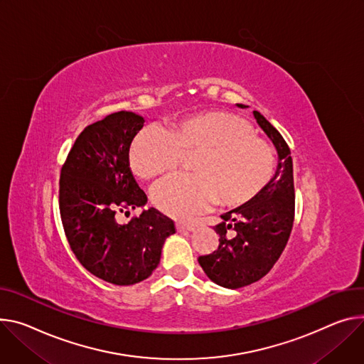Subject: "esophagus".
Returning <instances> with one entry per match:
<instances>
[{
  "instance_id": "1",
  "label": "esophagus",
  "mask_w": 364,
  "mask_h": 364,
  "mask_svg": "<svg viewBox=\"0 0 364 364\" xmlns=\"http://www.w3.org/2000/svg\"><path fill=\"white\" fill-rule=\"evenodd\" d=\"M177 230H188V232H193V230L196 229V225L194 223H186V222H177Z\"/></svg>"
}]
</instances>
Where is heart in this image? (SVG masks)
Instances as JSON below:
<instances>
[{"mask_svg":"<svg viewBox=\"0 0 364 364\" xmlns=\"http://www.w3.org/2000/svg\"><path fill=\"white\" fill-rule=\"evenodd\" d=\"M191 152L193 174L170 177L152 191L155 206L177 219H188L212 202L220 208L245 205L273 177L270 145L255 136L248 120L225 112L193 114L165 130H142L130 146V168L141 180H155L173 173L181 154Z\"/></svg>","mask_w":364,"mask_h":364,"instance_id":"1","label":"heart"}]
</instances>
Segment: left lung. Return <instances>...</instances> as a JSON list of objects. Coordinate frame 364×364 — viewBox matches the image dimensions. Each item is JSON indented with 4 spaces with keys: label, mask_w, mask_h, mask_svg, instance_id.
<instances>
[{
    "label": "left lung",
    "mask_w": 364,
    "mask_h": 364,
    "mask_svg": "<svg viewBox=\"0 0 364 364\" xmlns=\"http://www.w3.org/2000/svg\"><path fill=\"white\" fill-rule=\"evenodd\" d=\"M254 117L277 151L276 173L252 200L220 215L222 222L213 228L220 237L218 250L199 257L206 276L226 289L248 286L273 269L287 244L294 219L290 149L279 130L259 112H254Z\"/></svg>",
    "instance_id": "8db88e82"
}]
</instances>
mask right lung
<instances>
[{"label": "right lung", "mask_w": 364, "mask_h": 364, "mask_svg": "<svg viewBox=\"0 0 364 364\" xmlns=\"http://www.w3.org/2000/svg\"><path fill=\"white\" fill-rule=\"evenodd\" d=\"M144 117L117 112L87 126L62 165L59 210L65 235L82 267L117 286L148 279L174 222L151 208L130 222L120 216L146 205L129 165L132 141Z\"/></svg>", "instance_id": "obj_1"}]
</instances>
